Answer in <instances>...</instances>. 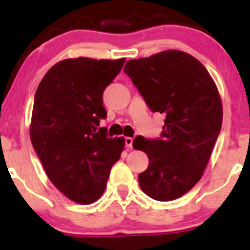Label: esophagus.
<instances>
[{
    "label": "esophagus",
    "instance_id": "obj_1",
    "mask_svg": "<svg viewBox=\"0 0 250 250\" xmlns=\"http://www.w3.org/2000/svg\"><path fill=\"white\" fill-rule=\"evenodd\" d=\"M125 147L127 148L133 147V137H125Z\"/></svg>",
    "mask_w": 250,
    "mask_h": 250
}]
</instances>
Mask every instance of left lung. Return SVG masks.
<instances>
[{
  "label": "left lung",
  "mask_w": 250,
  "mask_h": 250,
  "mask_svg": "<svg viewBox=\"0 0 250 250\" xmlns=\"http://www.w3.org/2000/svg\"><path fill=\"white\" fill-rule=\"evenodd\" d=\"M125 73L149 109L166 115L161 139L133 141L149 159L140 187L154 200L179 199L201 180L220 134L223 111L216 84L199 60L180 50L129 60Z\"/></svg>",
  "instance_id": "1"
}]
</instances>
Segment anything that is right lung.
<instances>
[{
	"label": "right lung",
	"instance_id": "right-lung-1",
	"mask_svg": "<svg viewBox=\"0 0 250 250\" xmlns=\"http://www.w3.org/2000/svg\"><path fill=\"white\" fill-rule=\"evenodd\" d=\"M125 59H67L47 71L37 87L30 140L45 174L68 199L90 205L104 191L113 165L125 149L123 137L99 128L105 119L104 89Z\"/></svg>",
	"mask_w": 250,
	"mask_h": 250
}]
</instances>
